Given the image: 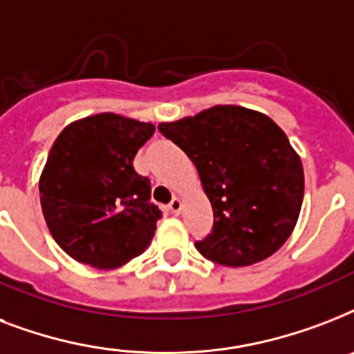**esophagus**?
Instances as JSON below:
<instances>
[{"instance_id": "34e87169", "label": "esophagus", "mask_w": 354, "mask_h": 354, "mask_svg": "<svg viewBox=\"0 0 354 354\" xmlns=\"http://www.w3.org/2000/svg\"><path fill=\"white\" fill-rule=\"evenodd\" d=\"M167 209L171 211L172 215H178L180 211H182V202H180V198H172L171 204H169V207Z\"/></svg>"}]
</instances>
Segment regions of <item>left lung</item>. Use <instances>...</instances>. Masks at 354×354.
Here are the masks:
<instances>
[{"label":"left lung","mask_w":354,"mask_h":354,"mask_svg":"<svg viewBox=\"0 0 354 354\" xmlns=\"http://www.w3.org/2000/svg\"><path fill=\"white\" fill-rule=\"evenodd\" d=\"M194 163L213 207V227L194 242L224 266H250L275 253L301 211L303 167L277 124L242 106H213L158 127Z\"/></svg>","instance_id":"8db88e82"}]
</instances>
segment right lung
<instances>
[{
    "label": "right lung",
    "instance_id": "obj_1",
    "mask_svg": "<svg viewBox=\"0 0 354 354\" xmlns=\"http://www.w3.org/2000/svg\"><path fill=\"white\" fill-rule=\"evenodd\" d=\"M154 133L150 122L99 113L66 127L40 178L47 227L69 257L118 268L145 252L161 218L150 180L133 171L138 150Z\"/></svg>",
    "mask_w": 354,
    "mask_h": 354
}]
</instances>
